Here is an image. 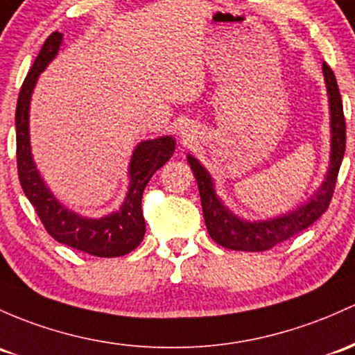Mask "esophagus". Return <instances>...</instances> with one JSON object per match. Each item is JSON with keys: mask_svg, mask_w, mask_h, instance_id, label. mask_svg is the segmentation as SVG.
Instances as JSON below:
<instances>
[{"mask_svg": "<svg viewBox=\"0 0 355 355\" xmlns=\"http://www.w3.org/2000/svg\"><path fill=\"white\" fill-rule=\"evenodd\" d=\"M179 135L182 137V140L191 139V135H189V130H186V128H179Z\"/></svg>", "mask_w": 355, "mask_h": 355, "instance_id": "34e87169", "label": "esophagus"}]
</instances>
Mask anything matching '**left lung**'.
<instances>
[{
	"label": "left lung",
	"instance_id": "left-lung-1",
	"mask_svg": "<svg viewBox=\"0 0 355 355\" xmlns=\"http://www.w3.org/2000/svg\"><path fill=\"white\" fill-rule=\"evenodd\" d=\"M323 76H325L330 103V166L327 171L325 181L316 189L310 201H306L293 211L284 213L276 218L261 220V222H249V220L239 218L220 200V196L215 191V182H213L208 171L201 166L198 159L188 154V162L191 166L194 178H196L198 189H200L207 230L209 237L222 247L232 250H245V252L269 250L277 243L284 242V240L310 227L329 208L331 196H334L338 169H340L342 159L345 154V118L337 79H335L334 71L330 69L329 64L325 62H323Z\"/></svg>",
	"mask_w": 355,
	"mask_h": 355
}]
</instances>
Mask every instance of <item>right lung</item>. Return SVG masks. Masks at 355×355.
<instances>
[{"mask_svg":"<svg viewBox=\"0 0 355 355\" xmlns=\"http://www.w3.org/2000/svg\"><path fill=\"white\" fill-rule=\"evenodd\" d=\"M60 44H62V33L54 32L49 35L18 94L17 115H15L18 178L25 196L35 208L45 230L57 242L96 257H120L137 249L146 235V220L142 213L144 189L155 171L161 169L173 157L176 140L171 135H166L154 140H144L135 147L128 166V178H130L128 193L118 211L101 218H87L59 203L33 162L28 113L37 79L57 55Z\"/></svg>","mask_w":355,"mask_h":355,"instance_id":"add662e5","label":"right lung"}]
</instances>
